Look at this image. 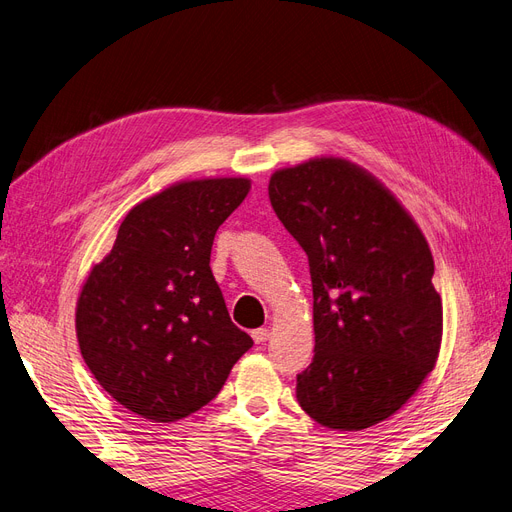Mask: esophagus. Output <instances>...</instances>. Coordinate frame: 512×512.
Masks as SVG:
<instances>
[{
  "label": "esophagus",
  "instance_id": "obj_1",
  "mask_svg": "<svg viewBox=\"0 0 512 512\" xmlns=\"http://www.w3.org/2000/svg\"><path fill=\"white\" fill-rule=\"evenodd\" d=\"M253 339H255L257 344L268 342V339H270V329H255L253 331Z\"/></svg>",
  "mask_w": 512,
  "mask_h": 512
}]
</instances>
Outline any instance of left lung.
I'll return each mask as SVG.
<instances>
[{
    "instance_id": "obj_1",
    "label": "left lung",
    "mask_w": 512,
    "mask_h": 512,
    "mask_svg": "<svg viewBox=\"0 0 512 512\" xmlns=\"http://www.w3.org/2000/svg\"><path fill=\"white\" fill-rule=\"evenodd\" d=\"M274 213L308 255L314 358L297 403L335 430H363L399 411L437 365L443 304L413 217L365 168L314 158L276 170Z\"/></svg>"
}]
</instances>
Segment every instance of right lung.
I'll list each match as a JSON object with an SVG mask.
<instances>
[{
    "label": "right lung",
    "mask_w": 512,
    "mask_h": 512,
    "mask_svg": "<svg viewBox=\"0 0 512 512\" xmlns=\"http://www.w3.org/2000/svg\"><path fill=\"white\" fill-rule=\"evenodd\" d=\"M249 189L244 177L196 179L139 202L84 282L75 308L84 363L141 418L177 422L211 403L253 346L208 266L219 225Z\"/></svg>",
    "instance_id": "1"
}]
</instances>
